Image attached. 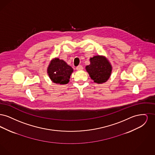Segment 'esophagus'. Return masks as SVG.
Listing matches in <instances>:
<instances>
[{"mask_svg": "<svg viewBox=\"0 0 155 155\" xmlns=\"http://www.w3.org/2000/svg\"><path fill=\"white\" fill-rule=\"evenodd\" d=\"M76 69H77V70H81L83 69V67L81 66V65H80V66H77L76 67Z\"/></svg>", "mask_w": 155, "mask_h": 155, "instance_id": "esophagus-1", "label": "esophagus"}]
</instances>
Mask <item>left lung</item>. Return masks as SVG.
Listing matches in <instances>:
<instances>
[{
    "instance_id": "8db88e82",
    "label": "left lung",
    "mask_w": 155,
    "mask_h": 155,
    "mask_svg": "<svg viewBox=\"0 0 155 155\" xmlns=\"http://www.w3.org/2000/svg\"><path fill=\"white\" fill-rule=\"evenodd\" d=\"M90 77L97 84H102L110 77L112 67L104 56L97 55L90 59V64L85 67Z\"/></svg>"
}]
</instances>
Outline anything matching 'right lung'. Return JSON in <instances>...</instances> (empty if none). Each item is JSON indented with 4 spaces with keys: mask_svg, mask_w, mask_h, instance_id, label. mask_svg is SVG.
Segmentation results:
<instances>
[{
    "mask_svg": "<svg viewBox=\"0 0 155 155\" xmlns=\"http://www.w3.org/2000/svg\"><path fill=\"white\" fill-rule=\"evenodd\" d=\"M47 72L53 82L64 85L70 81L73 69L64 60L54 58L51 61Z\"/></svg>",
    "mask_w": 155,
    "mask_h": 155,
    "instance_id": "obj_1",
    "label": "right lung"
}]
</instances>
